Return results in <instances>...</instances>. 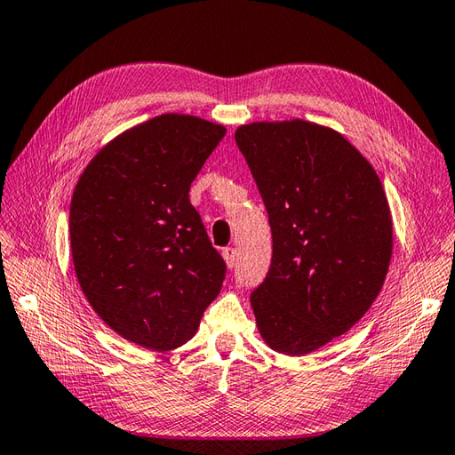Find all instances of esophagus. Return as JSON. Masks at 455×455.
I'll use <instances>...</instances> for the list:
<instances>
[{"label":"esophagus","instance_id":"esophagus-1","mask_svg":"<svg viewBox=\"0 0 455 455\" xmlns=\"http://www.w3.org/2000/svg\"><path fill=\"white\" fill-rule=\"evenodd\" d=\"M223 258H225V261H227V266L232 269L236 266V261H238V250L236 248H225L223 250Z\"/></svg>","mask_w":455,"mask_h":455}]
</instances>
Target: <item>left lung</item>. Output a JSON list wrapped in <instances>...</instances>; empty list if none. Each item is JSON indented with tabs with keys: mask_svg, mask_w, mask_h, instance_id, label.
Here are the masks:
<instances>
[{
	"mask_svg": "<svg viewBox=\"0 0 455 455\" xmlns=\"http://www.w3.org/2000/svg\"><path fill=\"white\" fill-rule=\"evenodd\" d=\"M266 204L273 256L250 302L259 333L302 356L363 318L392 259V215L372 164L341 133L304 120L235 133Z\"/></svg>",
	"mask_w": 455,
	"mask_h": 455,
	"instance_id": "1",
	"label": "left lung"
}]
</instances>
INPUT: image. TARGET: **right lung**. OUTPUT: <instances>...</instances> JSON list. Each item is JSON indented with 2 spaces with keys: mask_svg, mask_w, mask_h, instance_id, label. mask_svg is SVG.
<instances>
[{
  "mask_svg": "<svg viewBox=\"0 0 455 455\" xmlns=\"http://www.w3.org/2000/svg\"><path fill=\"white\" fill-rule=\"evenodd\" d=\"M225 133L196 116H156L104 147L73 192L71 256L84 297L151 351L192 339L223 287L227 263L189 186Z\"/></svg>",
  "mask_w": 455,
  "mask_h": 455,
  "instance_id": "1",
  "label": "right lung"
}]
</instances>
